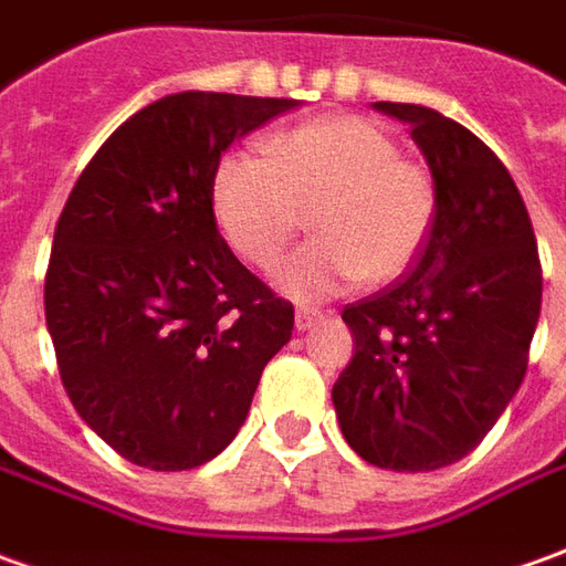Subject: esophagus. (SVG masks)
Masks as SVG:
<instances>
[{"mask_svg":"<svg viewBox=\"0 0 566 566\" xmlns=\"http://www.w3.org/2000/svg\"><path fill=\"white\" fill-rule=\"evenodd\" d=\"M318 318H322V315L315 313V310H297V315H294V325H297V332H310Z\"/></svg>","mask_w":566,"mask_h":566,"instance_id":"1","label":"esophagus"}]
</instances>
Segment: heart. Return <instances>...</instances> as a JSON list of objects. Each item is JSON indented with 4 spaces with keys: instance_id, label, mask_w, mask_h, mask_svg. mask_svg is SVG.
Instances as JSON below:
<instances>
[{
    "instance_id": "b5f03b06",
    "label": "heart",
    "mask_w": 566,
    "mask_h": 566,
    "mask_svg": "<svg viewBox=\"0 0 566 566\" xmlns=\"http://www.w3.org/2000/svg\"><path fill=\"white\" fill-rule=\"evenodd\" d=\"M313 210V244L279 269L297 300L332 297L353 282L390 284L424 253L437 222V188L399 157L378 123L337 114L303 123L260 151H232L213 176V217L241 260L269 269Z\"/></svg>"
}]
</instances>
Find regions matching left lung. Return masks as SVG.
Segmentation results:
<instances>
[{
    "instance_id": "left-lung-1",
    "label": "left lung",
    "mask_w": 566,
    "mask_h": 566,
    "mask_svg": "<svg viewBox=\"0 0 566 566\" xmlns=\"http://www.w3.org/2000/svg\"><path fill=\"white\" fill-rule=\"evenodd\" d=\"M371 107L409 123L437 222L409 275L344 310L353 359L332 399L356 455L415 474L474 452L509 409L539 322L542 269L521 191L471 129L433 107Z\"/></svg>"
}]
</instances>
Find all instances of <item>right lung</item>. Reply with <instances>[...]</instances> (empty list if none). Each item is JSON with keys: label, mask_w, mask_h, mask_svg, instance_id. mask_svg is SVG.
<instances>
[{"label": "right lung", "mask_w": 566, "mask_h": 566, "mask_svg": "<svg viewBox=\"0 0 566 566\" xmlns=\"http://www.w3.org/2000/svg\"><path fill=\"white\" fill-rule=\"evenodd\" d=\"M294 98L176 92L98 148L61 210L45 325L73 409L151 471L217 459L251 412L294 306L238 263L213 217L222 151Z\"/></svg>", "instance_id": "1"}]
</instances>
